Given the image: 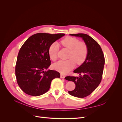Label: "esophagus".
Listing matches in <instances>:
<instances>
[{"label": "esophagus", "mask_w": 122, "mask_h": 122, "mask_svg": "<svg viewBox=\"0 0 122 122\" xmlns=\"http://www.w3.org/2000/svg\"><path fill=\"white\" fill-rule=\"evenodd\" d=\"M65 75H64L63 74H61V78H65Z\"/></svg>", "instance_id": "esophagus-1"}]
</instances>
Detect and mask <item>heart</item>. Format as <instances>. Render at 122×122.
Here are the masks:
<instances>
[{"mask_svg": "<svg viewBox=\"0 0 122 122\" xmlns=\"http://www.w3.org/2000/svg\"><path fill=\"white\" fill-rule=\"evenodd\" d=\"M61 45L70 50L66 61H60L55 63L53 67L56 71L62 74H66L72 70L75 64L82 65L86 61L88 54V48L86 44L74 37L67 36L61 41ZM58 47L57 43L51 44L48 50V54L51 61L56 60Z\"/></svg>", "mask_w": 122, "mask_h": 122, "instance_id": "obj_1", "label": "heart"}]
</instances>
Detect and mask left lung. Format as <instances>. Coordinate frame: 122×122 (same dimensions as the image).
<instances>
[{
  "mask_svg": "<svg viewBox=\"0 0 122 122\" xmlns=\"http://www.w3.org/2000/svg\"><path fill=\"white\" fill-rule=\"evenodd\" d=\"M82 38L88 48L87 56L83 63L74 71L79 77L68 76L65 79L75 83V89L69 91L70 95L78 98L90 95L100 83L105 64V58L99 44L90 36L84 34H70Z\"/></svg>",
  "mask_w": 122,
  "mask_h": 122,
  "instance_id": "1",
  "label": "left lung"
}]
</instances>
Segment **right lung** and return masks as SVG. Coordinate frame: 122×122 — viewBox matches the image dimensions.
Masks as SVG:
<instances>
[{
  "mask_svg": "<svg viewBox=\"0 0 122 122\" xmlns=\"http://www.w3.org/2000/svg\"><path fill=\"white\" fill-rule=\"evenodd\" d=\"M65 35L38 33L30 36L18 53L15 74L18 86L27 95L38 96L48 91L51 82L60 73L47 70L51 65L48 54L51 44Z\"/></svg>",
  "mask_w": 122,
  "mask_h": 122,
  "instance_id": "obj_1",
  "label": "right lung"
}]
</instances>
